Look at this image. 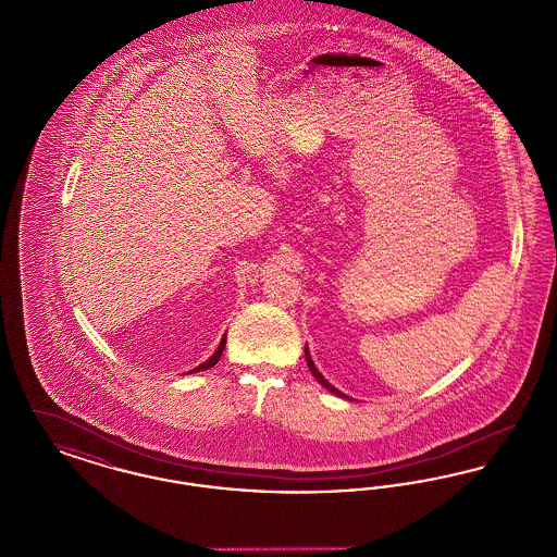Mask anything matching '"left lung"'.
Here are the masks:
<instances>
[{
  "label": "left lung",
  "mask_w": 557,
  "mask_h": 557,
  "mask_svg": "<svg viewBox=\"0 0 557 557\" xmlns=\"http://www.w3.org/2000/svg\"><path fill=\"white\" fill-rule=\"evenodd\" d=\"M305 359H307V366H309V370H311V373L315 375V380H318L319 384L325 388V391H330V393H334V395H338V397L348 398L346 397L345 393H341L338 388H334L323 375H321V371L315 368V363H313V359H311V352H309V348L305 346Z\"/></svg>",
  "instance_id": "left-lung-1"
}]
</instances>
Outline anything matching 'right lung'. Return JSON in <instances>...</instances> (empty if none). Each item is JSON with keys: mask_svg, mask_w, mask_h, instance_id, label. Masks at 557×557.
Instances as JSON below:
<instances>
[{"mask_svg": "<svg viewBox=\"0 0 557 557\" xmlns=\"http://www.w3.org/2000/svg\"><path fill=\"white\" fill-rule=\"evenodd\" d=\"M225 341H227V334L221 338V343H219V346H216V350L212 352V357L209 359V361H205L202 366H198V368H194V370L187 371V373H194V371L211 370V368H214V366H216V361L221 359V352H223V348H225Z\"/></svg>", "mask_w": 557, "mask_h": 557, "instance_id": "1", "label": "right lung"}]
</instances>
